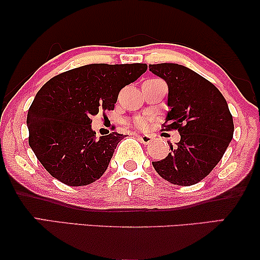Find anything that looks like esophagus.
I'll return each mask as SVG.
<instances>
[{"label":"esophagus","mask_w":260,"mask_h":260,"mask_svg":"<svg viewBox=\"0 0 260 260\" xmlns=\"http://www.w3.org/2000/svg\"><path fill=\"white\" fill-rule=\"evenodd\" d=\"M138 140L143 144H149L152 141V137L149 136V135H138Z\"/></svg>","instance_id":"1"}]
</instances>
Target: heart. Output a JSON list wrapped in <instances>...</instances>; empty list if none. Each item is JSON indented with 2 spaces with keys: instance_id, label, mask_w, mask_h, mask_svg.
I'll use <instances>...</instances> for the list:
<instances>
[{
  "instance_id": "heart-1",
  "label": "heart",
  "mask_w": 260,
  "mask_h": 260,
  "mask_svg": "<svg viewBox=\"0 0 260 260\" xmlns=\"http://www.w3.org/2000/svg\"><path fill=\"white\" fill-rule=\"evenodd\" d=\"M133 125L135 126V127H137V129H141V130H143V129H145V127H147V120L145 119H143V118H137V119H135V120H133Z\"/></svg>"
}]
</instances>
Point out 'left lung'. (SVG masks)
Wrapping results in <instances>:
<instances>
[{"mask_svg":"<svg viewBox=\"0 0 260 260\" xmlns=\"http://www.w3.org/2000/svg\"><path fill=\"white\" fill-rule=\"evenodd\" d=\"M168 84V112L162 130H177L181 140L169 144L166 158L152 162L158 175L177 186L204 180L222 158L234 124L226 99L211 81L177 63L149 65Z\"/></svg>","mask_w":260,"mask_h":260,"instance_id":"obj_1","label":"left lung"}]
</instances>
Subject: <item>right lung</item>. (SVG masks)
<instances>
[{
	"label": "right lung",
	"mask_w": 260,
	"mask_h": 260,
	"mask_svg": "<svg viewBox=\"0 0 260 260\" xmlns=\"http://www.w3.org/2000/svg\"><path fill=\"white\" fill-rule=\"evenodd\" d=\"M147 69V63H91L60 73L40 88L28 111V143L53 177L71 187L101 179L126 135L98 140L92 116L115 109L120 90Z\"/></svg>",
	"instance_id": "add662e5"
}]
</instances>
